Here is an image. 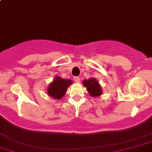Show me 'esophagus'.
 I'll use <instances>...</instances> for the list:
<instances>
[{"label":"esophagus","mask_w":152,"mask_h":152,"mask_svg":"<svg viewBox=\"0 0 152 152\" xmlns=\"http://www.w3.org/2000/svg\"><path fill=\"white\" fill-rule=\"evenodd\" d=\"M80 78L79 77H74V80H75V82H76V83H79V82H80Z\"/></svg>","instance_id":"obj_1"}]
</instances>
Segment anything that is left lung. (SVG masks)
I'll use <instances>...</instances> for the list:
<instances>
[{
  "label": "left lung",
  "mask_w": 152,
  "mask_h": 152,
  "mask_svg": "<svg viewBox=\"0 0 152 152\" xmlns=\"http://www.w3.org/2000/svg\"><path fill=\"white\" fill-rule=\"evenodd\" d=\"M83 86L86 88L91 97H99L102 95V88L99 81L94 77H90L88 80H83L82 82Z\"/></svg>",
  "instance_id": "1"
}]
</instances>
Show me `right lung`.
I'll return each instance as SVG.
<instances>
[{"label": "right lung", "instance_id": "add662e5", "mask_svg": "<svg viewBox=\"0 0 152 152\" xmlns=\"http://www.w3.org/2000/svg\"><path fill=\"white\" fill-rule=\"evenodd\" d=\"M72 80L69 79H63L57 76L53 78V81L49 83L47 89V94L52 99L60 100L66 94L68 87L72 84Z\"/></svg>", "mask_w": 152, "mask_h": 152}]
</instances>
